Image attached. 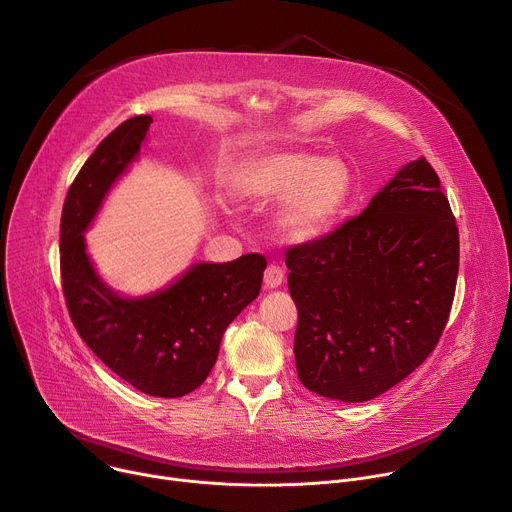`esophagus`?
<instances>
[{
	"mask_svg": "<svg viewBox=\"0 0 512 512\" xmlns=\"http://www.w3.org/2000/svg\"><path fill=\"white\" fill-rule=\"evenodd\" d=\"M263 283H265V289H275L283 283V271L279 265L271 263L267 269H265V275H263Z\"/></svg>",
	"mask_w": 512,
	"mask_h": 512,
	"instance_id": "1",
	"label": "esophagus"
}]
</instances>
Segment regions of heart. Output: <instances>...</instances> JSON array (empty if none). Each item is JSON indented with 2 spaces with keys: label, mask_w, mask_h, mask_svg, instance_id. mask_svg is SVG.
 <instances>
[{
  "label": "heart",
  "mask_w": 512,
  "mask_h": 512,
  "mask_svg": "<svg viewBox=\"0 0 512 512\" xmlns=\"http://www.w3.org/2000/svg\"><path fill=\"white\" fill-rule=\"evenodd\" d=\"M354 188V176L340 158L312 152H269L255 158L237 184L249 202L283 200L275 227L289 243H306L328 231Z\"/></svg>",
  "instance_id": "1"
}]
</instances>
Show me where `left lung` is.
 Here are the masks:
<instances>
[{
    "instance_id": "1",
    "label": "left lung",
    "mask_w": 512,
    "mask_h": 512,
    "mask_svg": "<svg viewBox=\"0 0 512 512\" xmlns=\"http://www.w3.org/2000/svg\"><path fill=\"white\" fill-rule=\"evenodd\" d=\"M298 306V377L316 395L371 401L429 356L454 302L460 239L440 178L405 164L356 218L285 255Z\"/></svg>"
}]
</instances>
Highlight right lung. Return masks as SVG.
Instances as JSON below:
<instances>
[{
	"mask_svg": "<svg viewBox=\"0 0 512 512\" xmlns=\"http://www.w3.org/2000/svg\"><path fill=\"white\" fill-rule=\"evenodd\" d=\"M154 119L137 115L111 131L72 182L60 218L66 308L85 344L137 391L182 397L210 375L227 326L259 296L265 257L192 263L145 296L115 291L95 269L85 233L115 182L139 158Z\"/></svg>",
	"mask_w": 512,
	"mask_h": 512,
	"instance_id": "1",
	"label": "right lung"
}]
</instances>
